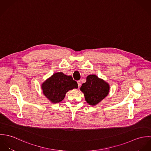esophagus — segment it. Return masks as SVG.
Masks as SVG:
<instances>
[{"label": "esophagus", "instance_id": "1", "mask_svg": "<svg viewBox=\"0 0 151 151\" xmlns=\"http://www.w3.org/2000/svg\"><path fill=\"white\" fill-rule=\"evenodd\" d=\"M77 84H78V87H80V86H81V83L80 81H77Z\"/></svg>", "mask_w": 151, "mask_h": 151}]
</instances>
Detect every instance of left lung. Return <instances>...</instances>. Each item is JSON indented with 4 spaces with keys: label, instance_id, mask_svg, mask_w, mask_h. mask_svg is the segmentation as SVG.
<instances>
[{
    "label": "left lung",
    "instance_id": "8db88e82",
    "mask_svg": "<svg viewBox=\"0 0 151 151\" xmlns=\"http://www.w3.org/2000/svg\"><path fill=\"white\" fill-rule=\"evenodd\" d=\"M81 91L84 93L85 100L91 106H95L108 96L110 86L106 81L95 74L86 77V81L82 84Z\"/></svg>",
    "mask_w": 151,
    "mask_h": 151
}]
</instances>
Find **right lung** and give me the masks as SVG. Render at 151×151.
Segmentation results:
<instances>
[{"label": "right lung", "instance_id": "add662e5", "mask_svg": "<svg viewBox=\"0 0 151 151\" xmlns=\"http://www.w3.org/2000/svg\"><path fill=\"white\" fill-rule=\"evenodd\" d=\"M74 88H78L77 82L62 72L54 73L41 84L43 95L53 104L62 102L66 93Z\"/></svg>", "mask_w": 151, "mask_h": 151}]
</instances>
